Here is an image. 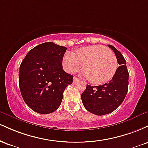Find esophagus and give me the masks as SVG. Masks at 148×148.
<instances>
[{"mask_svg":"<svg viewBox=\"0 0 148 148\" xmlns=\"http://www.w3.org/2000/svg\"><path fill=\"white\" fill-rule=\"evenodd\" d=\"M79 80V78L76 77V76H74V78H73V81H74V83L77 82Z\"/></svg>","mask_w":148,"mask_h":148,"instance_id":"34e87169","label":"esophagus"}]
</instances>
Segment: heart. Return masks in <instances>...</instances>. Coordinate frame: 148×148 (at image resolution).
Wrapping results in <instances>:
<instances>
[{
	"instance_id": "b5f03b06",
	"label": "heart",
	"mask_w": 148,
	"mask_h": 148,
	"mask_svg": "<svg viewBox=\"0 0 148 148\" xmlns=\"http://www.w3.org/2000/svg\"><path fill=\"white\" fill-rule=\"evenodd\" d=\"M62 64L69 73L77 72L84 64L85 75L94 84H102L111 80L118 67L116 56L101 45L83 47L75 53H66Z\"/></svg>"
}]
</instances>
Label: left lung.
I'll return each mask as SVG.
<instances>
[{
    "instance_id": "left-lung-1",
    "label": "left lung",
    "mask_w": 148,
    "mask_h": 148,
    "mask_svg": "<svg viewBox=\"0 0 148 148\" xmlns=\"http://www.w3.org/2000/svg\"><path fill=\"white\" fill-rule=\"evenodd\" d=\"M115 53L120 66L115 75L107 84L102 86L87 85L81 95L85 108L95 115H103L115 111L123 103L128 91L129 72L126 60L122 53L113 46L108 45Z\"/></svg>"
}]
</instances>
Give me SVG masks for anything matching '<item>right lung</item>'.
Wrapping results in <instances>:
<instances>
[{
    "label": "right lung",
    "instance_id": "1",
    "mask_svg": "<svg viewBox=\"0 0 148 148\" xmlns=\"http://www.w3.org/2000/svg\"><path fill=\"white\" fill-rule=\"evenodd\" d=\"M67 48L53 42L42 43L27 53L19 68V88L25 103L34 111L48 114L56 111L73 75L62 69Z\"/></svg>",
    "mask_w": 148,
    "mask_h": 148
}]
</instances>
